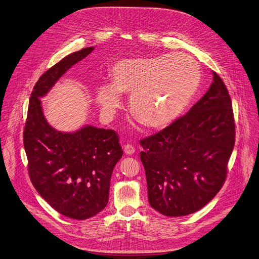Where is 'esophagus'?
<instances>
[{
	"label": "esophagus",
	"instance_id": "34e87169",
	"mask_svg": "<svg viewBox=\"0 0 259 259\" xmlns=\"http://www.w3.org/2000/svg\"><path fill=\"white\" fill-rule=\"evenodd\" d=\"M135 152H136V149H135V147H134L133 145L127 144V145L124 146V153H125L126 155H132V154H134Z\"/></svg>",
	"mask_w": 259,
	"mask_h": 259
}]
</instances>
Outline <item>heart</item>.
<instances>
[{"instance_id": "heart-1", "label": "heart", "mask_w": 259, "mask_h": 259, "mask_svg": "<svg viewBox=\"0 0 259 259\" xmlns=\"http://www.w3.org/2000/svg\"><path fill=\"white\" fill-rule=\"evenodd\" d=\"M110 84L96 88L95 99L103 114L114 115L122 106L121 95L130 96L132 113L145 125L161 128L175 121L195 96L201 72L184 54L128 58L109 70Z\"/></svg>"}]
</instances>
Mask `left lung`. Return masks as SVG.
<instances>
[{
    "instance_id": "1",
    "label": "left lung",
    "mask_w": 259,
    "mask_h": 259,
    "mask_svg": "<svg viewBox=\"0 0 259 259\" xmlns=\"http://www.w3.org/2000/svg\"><path fill=\"white\" fill-rule=\"evenodd\" d=\"M207 92L183 116L140 141L150 205L168 217L197 211L222 188L235 144L232 101L212 72Z\"/></svg>"
}]
</instances>
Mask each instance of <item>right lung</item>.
<instances>
[{
	"mask_svg": "<svg viewBox=\"0 0 259 259\" xmlns=\"http://www.w3.org/2000/svg\"><path fill=\"white\" fill-rule=\"evenodd\" d=\"M93 47L73 53L48 70L30 96L23 143L30 180L44 199L60 213L89 219L108 202L112 171L123 151L113 130L86 125L62 133L47 121L40 97Z\"/></svg>",
	"mask_w": 259,
	"mask_h": 259,
	"instance_id": "right-lung-1",
	"label": "right lung"
}]
</instances>
